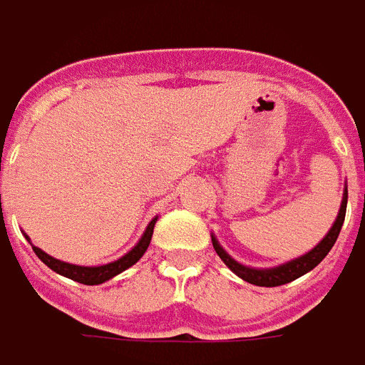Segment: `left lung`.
Returning <instances> with one entry per match:
<instances>
[{"label": "left lung", "instance_id": "obj_1", "mask_svg": "<svg viewBox=\"0 0 365 365\" xmlns=\"http://www.w3.org/2000/svg\"><path fill=\"white\" fill-rule=\"evenodd\" d=\"M346 207H347V185L344 190V197H341V206H339V212H337V218L333 222V226L329 228V232L323 236L319 245L313 246L309 252L301 255V257L293 258V260H287L279 267H270V269H255V267H246L242 262L234 260L224 248L218 242V238L212 234V245H214V250L218 252V257L224 260V264L228 269L232 270L234 274H238L242 281L250 284H257V287H279V284L291 283L299 277L307 274L309 270H313L317 264H319L323 258L327 257V252L331 250L337 236H339V230L344 226V220H346Z\"/></svg>", "mask_w": 365, "mask_h": 365}]
</instances>
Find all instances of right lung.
<instances>
[{
  "label": "right lung",
  "instance_id": "obj_1",
  "mask_svg": "<svg viewBox=\"0 0 365 365\" xmlns=\"http://www.w3.org/2000/svg\"><path fill=\"white\" fill-rule=\"evenodd\" d=\"M155 222H158V216L147 224L143 236L139 238V242L133 246L127 255H123V257L117 258V260H113V262L101 264V267H81V264H70V262H64V260H58V258L46 255L44 250H42V248H38V246L32 245V248H34V252L38 255V258L44 262L46 267H50V269L54 270V272H58V274H62V277L72 279V281H76V283H82V284H101V283H105V281H108V279H113V277L120 274L123 270H127L129 267H133L139 258L143 257L145 250L149 248V242H151ZM26 238H28V236H26ZM28 240H30V238H28Z\"/></svg>",
  "mask_w": 365,
  "mask_h": 365
}]
</instances>
